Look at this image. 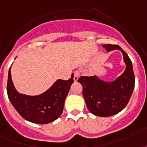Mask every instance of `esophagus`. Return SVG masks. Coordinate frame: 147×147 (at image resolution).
Listing matches in <instances>:
<instances>
[{
  "instance_id": "34e87169",
  "label": "esophagus",
  "mask_w": 147,
  "mask_h": 147,
  "mask_svg": "<svg viewBox=\"0 0 147 147\" xmlns=\"http://www.w3.org/2000/svg\"><path fill=\"white\" fill-rule=\"evenodd\" d=\"M79 76H80L79 71H75V72H74V81H75V82H77L78 79V78H79Z\"/></svg>"
}]
</instances>
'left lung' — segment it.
I'll list each match as a JSON object with an SVG mask.
<instances>
[{"label":"left lung","instance_id":"obj_1","mask_svg":"<svg viewBox=\"0 0 147 147\" xmlns=\"http://www.w3.org/2000/svg\"><path fill=\"white\" fill-rule=\"evenodd\" d=\"M107 51L119 50L123 54L126 69L113 82H106L96 76H81L78 82L83 87L82 94L88 110L100 117H109L121 112L130 100L135 78L131 60L119 45H102Z\"/></svg>","mask_w":147,"mask_h":147}]
</instances>
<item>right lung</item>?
Instances as JSON below:
<instances>
[{
    "instance_id": "1",
    "label": "right lung",
    "mask_w": 147,
    "mask_h": 147,
    "mask_svg": "<svg viewBox=\"0 0 147 147\" xmlns=\"http://www.w3.org/2000/svg\"><path fill=\"white\" fill-rule=\"evenodd\" d=\"M11 66L8 73V98L19 114L26 120L36 124H47L55 121L63 111L65 97L74 82L73 74L67 81L59 79L51 88L38 96L21 94L14 88L11 78Z\"/></svg>"
}]
</instances>
